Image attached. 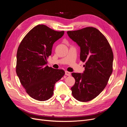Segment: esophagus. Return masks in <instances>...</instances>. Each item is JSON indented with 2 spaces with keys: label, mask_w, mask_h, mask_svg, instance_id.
Wrapping results in <instances>:
<instances>
[{
  "label": "esophagus",
  "mask_w": 127,
  "mask_h": 127,
  "mask_svg": "<svg viewBox=\"0 0 127 127\" xmlns=\"http://www.w3.org/2000/svg\"><path fill=\"white\" fill-rule=\"evenodd\" d=\"M65 75L67 76H70L71 75V73L68 71H65Z\"/></svg>",
  "instance_id": "esophagus-1"
}]
</instances>
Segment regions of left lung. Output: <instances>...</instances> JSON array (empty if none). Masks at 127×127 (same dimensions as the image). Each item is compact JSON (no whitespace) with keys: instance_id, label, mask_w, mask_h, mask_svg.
I'll return each instance as SVG.
<instances>
[{"instance_id":"8db88e82","label":"left lung","mask_w":127,"mask_h":127,"mask_svg":"<svg viewBox=\"0 0 127 127\" xmlns=\"http://www.w3.org/2000/svg\"><path fill=\"white\" fill-rule=\"evenodd\" d=\"M67 34L80 47V59L85 62L84 73L71 74L75 79L72 95L80 102L91 101L104 89L112 74V50L105 36L93 27L69 31Z\"/></svg>"}]
</instances>
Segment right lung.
Instances as JSON below:
<instances>
[{
    "label": "right lung",
    "mask_w": 127,
    "mask_h": 127,
    "mask_svg": "<svg viewBox=\"0 0 127 127\" xmlns=\"http://www.w3.org/2000/svg\"><path fill=\"white\" fill-rule=\"evenodd\" d=\"M64 34L45 25L30 30L17 49L16 71L26 92L33 98L47 101L53 94L54 86L64 75L63 69L47 66L53 43Z\"/></svg>",
    "instance_id": "1"
}]
</instances>
